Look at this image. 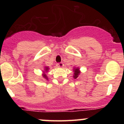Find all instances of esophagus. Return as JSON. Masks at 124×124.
<instances>
[{
	"label": "esophagus",
	"mask_w": 124,
	"mask_h": 124,
	"mask_svg": "<svg viewBox=\"0 0 124 124\" xmlns=\"http://www.w3.org/2000/svg\"><path fill=\"white\" fill-rule=\"evenodd\" d=\"M57 65V67H59V68H61V67H62L63 66V63H62V62H61V63H57V65Z\"/></svg>",
	"instance_id": "1"
}]
</instances>
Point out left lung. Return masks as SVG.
Segmentation results:
<instances>
[{"mask_svg": "<svg viewBox=\"0 0 124 124\" xmlns=\"http://www.w3.org/2000/svg\"><path fill=\"white\" fill-rule=\"evenodd\" d=\"M73 71H74L73 77L76 79V78H77V77H78V75H79L80 73V71L79 68H74Z\"/></svg>", "mask_w": 124, "mask_h": 124, "instance_id": "obj_1", "label": "left lung"}]
</instances>
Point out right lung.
<instances>
[{"mask_svg":"<svg viewBox=\"0 0 124 124\" xmlns=\"http://www.w3.org/2000/svg\"><path fill=\"white\" fill-rule=\"evenodd\" d=\"M48 69H49V68H48V67H45V68H44V71H43L44 74H42V76H43L44 78L45 79H46V80H48V77H47V75L46 74V72H48Z\"/></svg>","mask_w":124,"mask_h":124,"instance_id":"1","label":"right lung"}]
</instances>
